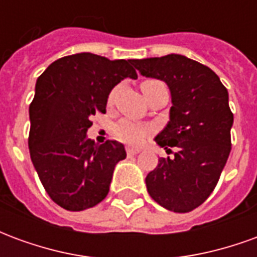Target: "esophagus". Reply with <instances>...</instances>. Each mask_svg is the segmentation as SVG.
Listing matches in <instances>:
<instances>
[{"label":"esophagus","instance_id":"1","mask_svg":"<svg viewBox=\"0 0 257 257\" xmlns=\"http://www.w3.org/2000/svg\"><path fill=\"white\" fill-rule=\"evenodd\" d=\"M139 149H135V147H128L126 149V154H128L129 157H132V156H136V154H139Z\"/></svg>","mask_w":257,"mask_h":257}]
</instances>
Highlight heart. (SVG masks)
<instances>
[{"label": "heart", "instance_id": "heart-1", "mask_svg": "<svg viewBox=\"0 0 257 257\" xmlns=\"http://www.w3.org/2000/svg\"><path fill=\"white\" fill-rule=\"evenodd\" d=\"M153 82H156V81H145L142 84V89H145L147 85L153 84ZM115 134L123 142L131 143V145H138L145 139L146 134H147V128L140 125V123L135 122V121H131V119H122L117 125Z\"/></svg>", "mask_w": 257, "mask_h": 257}]
</instances>
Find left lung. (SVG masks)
<instances>
[{
    "mask_svg": "<svg viewBox=\"0 0 257 257\" xmlns=\"http://www.w3.org/2000/svg\"><path fill=\"white\" fill-rule=\"evenodd\" d=\"M132 64L146 78L164 81L172 100L169 121L154 140L176 153L160 158L146 176L147 191L165 209L190 212L213 191L230 156L228 92L215 71L183 55L132 59Z\"/></svg>",
    "mask_w": 257,
    "mask_h": 257,
    "instance_id": "obj_1",
    "label": "left lung"
}]
</instances>
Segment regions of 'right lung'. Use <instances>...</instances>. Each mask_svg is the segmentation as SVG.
<instances>
[{"instance_id":"obj_1","label":"right lung","mask_w":257,"mask_h":257,"mask_svg":"<svg viewBox=\"0 0 257 257\" xmlns=\"http://www.w3.org/2000/svg\"><path fill=\"white\" fill-rule=\"evenodd\" d=\"M125 78H138L132 59L95 53L64 56L37 78L29 108V149L49 197L64 209L84 210L106 198L112 172L126 158L122 143L88 139L90 117L106 112L108 95Z\"/></svg>"}]
</instances>
